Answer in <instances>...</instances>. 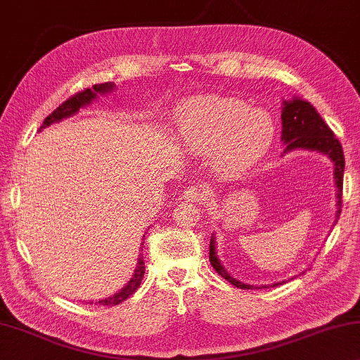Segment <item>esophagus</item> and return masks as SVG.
<instances>
[{
    "instance_id": "esophagus-1",
    "label": "esophagus",
    "mask_w": 360,
    "mask_h": 360,
    "mask_svg": "<svg viewBox=\"0 0 360 360\" xmlns=\"http://www.w3.org/2000/svg\"><path fill=\"white\" fill-rule=\"evenodd\" d=\"M208 195L210 192L207 187H202V186H191L189 189H186L182 192V198L187 202H193L197 205H202L208 200Z\"/></svg>"
}]
</instances>
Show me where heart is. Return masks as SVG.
Listing matches in <instances>:
<instances>
[{
  "mask_svg": "<svg viewBox=\"0 0 360 360\" xmlns=\"http://www.w3.org/2000/svg\"><path fill=\"white\" fill-rule=\"evenodd\" d=\"M174 134L187 150L198 155L211 153L216 168L236 174L266 155L276 138V124L262 108H248L237 99L207 96L178 107Z\"/></svg>",
  "mask_w": 360,
  "mask_h": 360,
  "instance_id": "b5f03b06",
  "label": "heart"
}]
</instances>
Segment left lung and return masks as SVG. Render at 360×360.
<instances>
[{
  "mask_svg": "<svg viewBox=\"0 0 360 360\" xmlns=\"http://www.w3.org/2000/svg\"><path fill=\"white\" fill-rule=\"evenodd\" d=\"M282 141L285 150H316L325 153L333 162L335 187H336V219L340 218L341 207H343V173H345V153L340 141L335 138L333 131L327 127L322 117L319 115L316 108L309 102L301 98H293L292 101H283L282 107ZM335 219V222H336ZM210 262L214 271L229 281L237 288H259L253 285H247L237 278H233L226 267L221 264L216 253V240L211 236L210 240ZM283 282L274 283L272 287L282 285ZM261 288H269V285H261Z\"/></svg>",
  "mask_w": 360,
  "mask_h": 360,
  "instance_id": "obj_1",
  "label": "left lung"
}]
</instances>
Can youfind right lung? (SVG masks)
Returning <instances> with one entry per match:
<instances>
[{"label":"right lung","instance_id":"add662e5","mask_svg":"<svg viewBox=\"0 0 360 360\" xmlns=\"http://www.w3.org/2000/svg\"><path fill=\"white\" fill-rule=\"evenodd\" d=\"M115 88V84H113L112 82H107V83H101V84H94L93 88H88L82 91V93H77L75 96H72V98H68L64 104H60L59 107L56 108V110L51 113V115H48L46 118H44V122L41 127H39V131H41L43 128L49 127V124L53 123H57L60 122V120L64 118H68L72 115H75V113L79 110V108L88 105L93 102L96 98H98V94H105V93H110V91ZM144 243V242H142ZM144 258H142V255L139 256L138 259V266H136L134 269V274L133 277H131V281L124 285V287L120 290L118 293L108 296V298H104L99 301V304L102 306H117L122 303V301H124L127 298H129L131 295H133L136 290L139 288V285L142 282V277H144ZM93 304V303H91Z\"/></svg>","mask_w":360,"mask_h":360}]
</instances>
